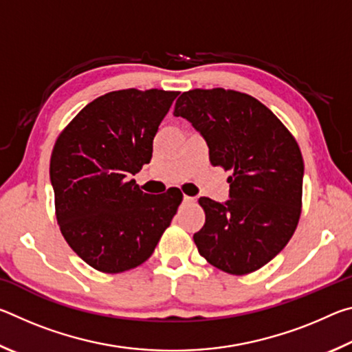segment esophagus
<instances>
[{
  "mask_svg": "<svg viewBox=\"0 0 352 352\" xmlns=\"http://www.w3.org/2000/svg\"><path fill=\"white\" fill-rule=\"evenodd\" d=\"M183 204H188V205L195 204V199H194V197H188V195H184V197H183Z\"/></svg>",
  "mask_w": 352,
  "mask_h": 352,
  "instance_id": "34e87169",
  "label": "esophagus"
}]
</instances>
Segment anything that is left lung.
Instances as JSON below:
<instances>
[{
  "mask_svg": "<svg viewBox=\"0 0 352 352\" xmlns=\"http://www.w3.org/2000/svg\"><path fill=\"white\" fill-rule=\"evenodd\" d=\"M174 116L201 135L212 166L233 172L228 200L199 199L206 214L194 234L199 253L233 275L261 269L300 220L305 163L295 138L258 99L223 88L183 93Z\"/></svg>",
  "mask_w": 352,
  "mask_h": 352,
  "instance_id": "obj_1",
  "label": "left lung"
}]
</instances>
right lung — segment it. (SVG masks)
I'll return each mask as SVG.
<instances>
[{
  "instance_id": "1",
  "label": "right lung",
  "mask_w": 352,
  "mask_h": 352,
  "mask_svg": "<svg viewBox=\"0 0 352 352\" xmlns=\"http://www.w3.org/2000/svg\"><path fill=\"white\" fill-rule=\"evenodd\" d=\"M178 91H111L83 107L56 141L50 177L68 245L104 273L151 258L183 194H146L132 175L151 163L153 138Z\"/></svg>"
}]
</instances>
